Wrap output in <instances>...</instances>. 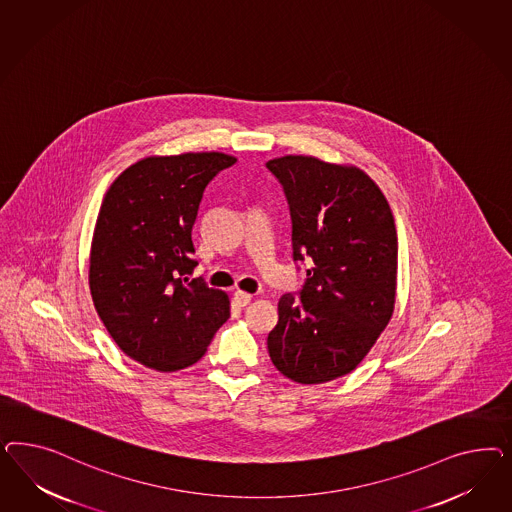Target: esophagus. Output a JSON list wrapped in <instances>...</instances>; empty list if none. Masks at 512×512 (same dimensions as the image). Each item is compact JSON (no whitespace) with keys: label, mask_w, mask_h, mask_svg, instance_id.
I'll use <instances>...</instances> for the list:
<instances>
[{"label":"esophagus","mask_w":512,"mask_h":512,"mask_svg":"<svg viewBox=\"0 0 512 512\" xmlns=\"http://www.w3.org/2000/svg\"><path fill=\"white\" fill-rule=\"evenodd\" d=\"M233 302L238 308H244V306H248L249 302H251V295L244 293V291H236L233 295Z\"/></svg>","instance_id":"1"}]
</instances>
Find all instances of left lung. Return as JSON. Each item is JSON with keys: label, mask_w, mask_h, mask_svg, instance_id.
I'll list each match as a JSON object with an SVG mask.
<instances>
[{"label": "left lung", "mask_w": 512, "mask_h": 512, "mask_svg": "<svg viewBox=\"0 0 512 512\" xmlns=\"http://www.w3.org/2000/svg\"><path fill=\"white\" fill-rule=\"evenodd\" d=\"M266 167L289 201L295 261H310L300 296L279 298L268 353L291 381L321 385L353 372L392 319L394 216L383 191L355 165L283 155Z\"/></svg>", "instance_id": "left-lung-1"}]
</instances>
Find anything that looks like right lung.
<instances>
[{"instance_id":"right-lung-1","label":"right lung","mask_w":512,"mask_h":512,"mask_svg":"<svg viewBox=\"0 0 512 512\" xmlns=\"http://www.w3.org/2000/svg\"><path fill=\"white\" fill-rule=\"evenodd\" d=\"M234 163L223 152L150 155L101 202L88 270L93 306L116 345L146 368L195 364L231 315L227 293L187 274L197 266L191 231L202 193Z\"/></svg>"}]
</instances>
